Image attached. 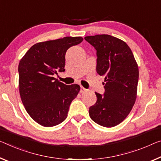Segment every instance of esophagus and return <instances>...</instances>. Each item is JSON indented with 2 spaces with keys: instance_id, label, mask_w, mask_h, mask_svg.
<instances>
[{
  "instance_id": "34e87169",
  "label": "esophagus",
  "mask_w": 161,
  "mask_h": 161,
  "mask_svg": "<svg viewBox=\"0 0 161 161\" xmlns=\"http://www.w3.org/2000/svg\"><path fill=\"white\" fill-rule=\"evenodd\" d=\"M88 90L87 89H86L85 88H83V86H81L80 87V93H85V92H86V91H87Z\"/></svg>"
}]
</instances>
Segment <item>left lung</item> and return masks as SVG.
<instances>
[{
  "mask_svg": "<svg viewBox=\"0 0 161 161\" xmlns=\"http://www.w3.org/2000/svg\"><path fill=\"white\" fill-rule=\"evenodd\" d=\"M96 49V72L104 76L103 96L95 93L97 101L89 108L93 122L113 127L127 117L137 98L139 70L130 47L108 34L86 36Z\"/></svg>",
  "mask_w": 161,
  "mask_h": 161,
  "instance_id": "8db88e82",
  "label": "left lung"
}]
</instances>
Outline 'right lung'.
I'll return each mask as SVG.
<instances>
[{"mask_svg":"<svg viewBox=\"0 0 161 161\" xmlns=\"http://www.w3.org/2000/svg\"><path fill=\"white\" fill-rule=\"evenodd\" d=\"M83 40L81 36H66L38 42L19 62L21 101L29 115L43 127L63 122L68 117L71 102L80 91V86L65 85L53 76L58 71H65L67 50Z\"/></svg>","mask_w":161,"mask_h":161,"instance_id":"add662e5","label":"right lung"}]
</instances>
